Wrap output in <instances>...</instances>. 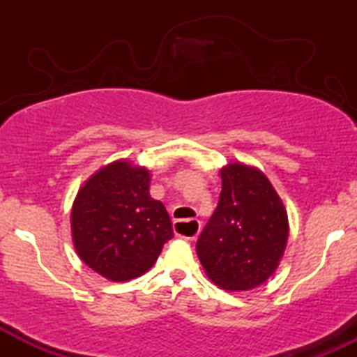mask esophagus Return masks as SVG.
Wrapping results in <instances>:
<instances>
[{
    "mask_svg": "<svg viewBox=\"0 0 357 357\" xmlns=\"http://www.w3.org/2000/svg\"><path fill=\"white\" fill-rule=\"evenodd\" d=\"M176 223H190V225H192V227L196 228V233L192 236H183V238H186V240H190V241H192V240H196L198 238V233H199V228H202V225H199V221L198 220H186V221H176Z\"/></svg>",
    "mask_w": 357,
    "mask_h": 357,
    "instance_id": "1",
    "label": "esophagus"
}]
</instances>
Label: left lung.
Here are the masks:
<instances>
[{"label": "left lung", "mask_w": 357, "mask_h": 357, "mask_svg": "<svg viewBox=\"0 0 357 357\" xmlns=\"http://www.w3.org/2000/svg\"><path fill=\"white\" fill-rule=\"evenodd\" d=\"M215 213L196 243L204 273L220 289L241 292L267 282L280 265L289 216L275 188L257 167H221Z\"/></svg>", "instance_id": "left-lung-1"}]
</instances>
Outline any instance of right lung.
Here are the masks:
<instances>
[{
	"label": "right lung",
	"instance_id": "obj_1",
	"mask_svg": "<svg viewBox=\"0 0 357 357\" xmlns=\"http://www.w3.org/2000/svg\"><path fill=\"white\" fill-rule=\"evenodd\" d=\"M151 173L119 159L102 166L80 186L72 204V240L77 255L107 280L144 275L162 245L173 238L165 204L151 198Z\"/></svg>",
	"mask_w": 357,
	"mask_h": 357
}]
</instances>
